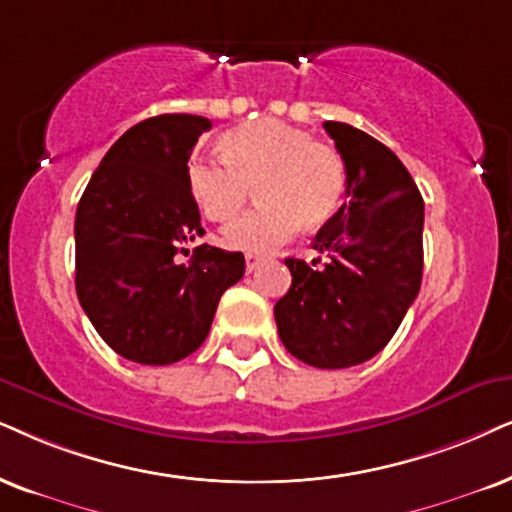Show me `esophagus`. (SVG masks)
<instances>
[{
    "mask_svg": "<svg viewBox=\"0 0 512 512\" xmlns=\"http://www.w3.org/2000/svg\"><path fill=\"white\" fill-rule=\"evenodd\" d=\"M260 262H262V257L255 255V252H248V255H245V269L248 271H255L257 267H260Z\"/></svg>",
    "mask_w": 512,
    "mask_h": 512,
    "instance_id": "34e87169",
    "label": "esophagus"
}]
</instances>
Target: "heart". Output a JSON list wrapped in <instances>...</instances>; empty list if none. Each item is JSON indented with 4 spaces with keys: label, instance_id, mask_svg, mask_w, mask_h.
Masks as SVG:
<instances>
[{
    "label": "heart",
    "instance_id": "heart-1",
    "mask_svg": "<svg viewBox=\"0 0 512 512\" xmlns=\"http://www.w3.org/2000/svg\"><path fill=\"white\" fill-rule=\"evenodd\" d=\"M224 160L193 158L186 170L191 198L210 222H229L257 186L262 208L224 229L229 248L267 252L300 229H319L338 215L347 167L338 148L314 141L307 129L255 120L219 139Z\"/></svg>",
    "mask_w": 512,
    "mask_h": 512
}]
</instances>
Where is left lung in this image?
Listing matches in <instances>:
<instances>
[{
  "label": "left lung",
  "mask_w": 512,
  "mask_h": 512,
  "mask_svg": "<svg viewBox=\"0 0 512 512\" xmlns=\"http://www.w3.org/2000/svg\"><path fill=\"white\" fill-rule=\"evenodd\" d=\"M323 127L345 160L347 200L314 238L321 257L286 260L293 283L274 316L295 359L349 368L392 340L418 297L425 208L416 181L385 144L345 122Z\"/></svg>",
  "instance_id": "obj_1"
}]
</instances>
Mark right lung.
Listing matches in <instances>:
<instances>
[{"label": "right lung", "instance_id": "add662e5", "mask_svg": "<svg viewBox=\"0 0 512 512\" xmlns=\"http://www.w3.org/2000/svg\"><path fill=\"white\" fill-rule=\"evenodd\" d=\"M208 118L155 115L103 155L75 215V288L96 333L120 357L167 366L208 338L219 297L245 274L243 252L186 245L203 236L186 184Z\"/></svg>", "mask_w": 512, "mask_h": 512}]
</instances>
